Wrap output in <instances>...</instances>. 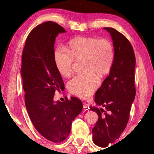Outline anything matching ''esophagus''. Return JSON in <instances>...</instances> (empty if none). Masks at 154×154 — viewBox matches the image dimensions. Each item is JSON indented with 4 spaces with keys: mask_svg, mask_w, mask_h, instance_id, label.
Here are the masks:
<instances>
[{
    "mask_svg": "<svg viewBox=\"0 0 154 154\" xmlns=\"http://www.w3.org/2000/svg\"><path fill=\"white\" fill-rule=\"evenodd\" d=\"M89 104L87 103H84L83 104V109H89Z\"/></svg>",
    "mask_w": 154,
    "mask_h": 154,
    "instance_id": "34e87169",
    "label": "esophagus"
}]
</instances>
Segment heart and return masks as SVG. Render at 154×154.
Wrapping results in <instances>:
<instances>
[{
    "instance_id": "obj_1",
    "label": "heart",
    "mask_w": 154,
    "mask_h": 154,
    "mask_svg": "<svg viewBox=\"0 0 154 154\" xmlns=\"http://www.w3.org/2000/svg\"><path fill=\"white\" fill-rule=\"evenodd\" d=\"M65 52L55 50L54 62L57 69L64 77H69L73 71L74 61H83L85 73L75 76L69 81V92L81 98H88L99 85L100 77L109 73L112 68L114 49L112 42L107 39L94 37H75L68 42Z\"/></svg>"
}]
</instances>
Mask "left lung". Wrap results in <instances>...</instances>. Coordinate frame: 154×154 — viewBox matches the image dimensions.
I'll return each mask as SVG.
<instances>
[{"mask_svg": "<svg viewBox=\"0 0 154 154\" xmlns=\"http://www.w3.org/2000/svg\"><path fill=\"white\" fill-rule=\"evenodd\" d=\"M104 29L112 38L114 58L109 75L95 93L94 102L102 108L90 106L99 116L92 130L93 141L102 148L119 138L125 129L136 95V58L132 45L115 29Z\"/></svg>", "mask_w": 154, "mask_h": 154, "instance_id": "1", "label": "left lung"}]
</instances>
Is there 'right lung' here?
<instances>
[{
    "label": "right lung",
    "mask_w": 154,
    "mask_h": 154,
    "mask_svg": "<svg viewBox=\"0 0 154 154\" xmlns=\"http://www.w3.org/2000/svg\"><path fill=\"white\" fill-rule=\"evenodd\" d=\"M64 32L54 22L37 26L28 35L22 55L20 71L29 116L37 131L55 143L67 138L72 122L83 109L76 97H66L63 102L54 100L55 91L65 89L54 57L55 38Z\"/></svg>",
    "instance_id": "1"
}]
</instances>
